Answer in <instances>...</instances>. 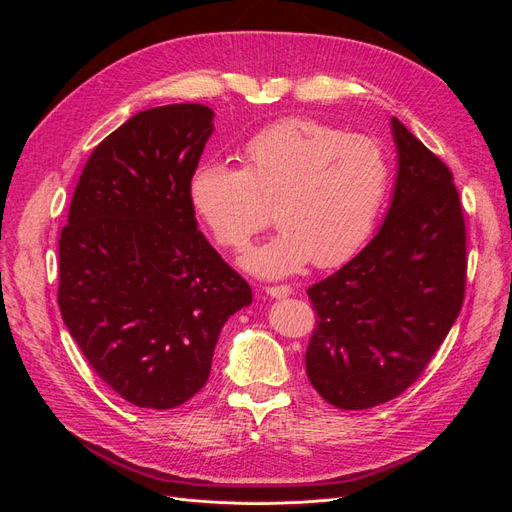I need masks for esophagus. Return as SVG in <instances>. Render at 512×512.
Here are the masks:
<instances>
[{
  "instance_id": "obj_1",
  "label": "esophagus",
  "mask_w": 512,
  "mask_h": 512,
  "mask_svg": "<svg viewBox=\"0 0 512 512\" xmlns=\"http://www.w3.org/2000/svg\"><path fill=\"white\" fill-rule=\"evenodd\" d=\"M265 292L273 299H284L288 294H292V286L288 284H275V286H265Z\"/></svg>"
}]
</instances>
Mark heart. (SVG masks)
Here are the masks:
<instances>
[{
  "label": "heart",
  "instance_id": "heart-1",
  "mask_svg": "<svg viewBox=\"0 0 512 512\" xmlns=\"http://www.w3.org/2000/svg\"><path fill=\"white\" fill-rule=\"evenodd\" d=\"M241 164L198 166L188 196L215 245L232 252L245 250L273 211L282 230L245 256L262 277L350 260L391 194V164L378 141L314 119L271 123L243 145Z\"/></svg>",
  "mask_w": 512,
  "mask_h": 512
}]
</instances>
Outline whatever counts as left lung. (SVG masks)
<instances>
[{"mask_svg": "<svg viewBox=\"0 0 512 512\" xmlns=\"http://www.w3.org/2000/svg\"><path fill=\"white\" fill-rule=\"evenodd\" d=\"M399 173L378 235L309 286L316 329L307 378L324 401L365 410L423 374L466 294V220L453 173L393 117Z\"/></svg>", "mask_w": 512, "mask_h": 512, "instance_id": "left-lung-1", "label": "left lung"}]
</instances>
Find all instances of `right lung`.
<instances>
[{"mask_svg":"<svg viewBox=\"0 0 512 512\" xmlns=\"http://www.w3.org/2000/svg\"><path fill=\"white\" fill-rule=\"evenodd\" d=\"M211 119L203 104L136 113L91 151L61 228V318L138 408H175L203 389L224 322L252 303L190 205Z\"/></svg>","mask_w":512,"mask_h":512,"instance_id":"obj_1","label":"right lung"}]
</instances>
